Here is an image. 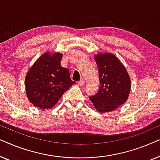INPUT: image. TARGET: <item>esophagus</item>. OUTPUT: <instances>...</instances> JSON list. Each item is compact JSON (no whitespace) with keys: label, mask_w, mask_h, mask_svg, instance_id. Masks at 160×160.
Returning <instances> with one entry per match:
<instances>
[{"label":"esophagus","mask_w":160,"mask_h":160,"mask_svg":"<svg viewBox=\"0 0 160 160\" xmlns=\"http://www.w3.org/2000/svg\"><path fill=\"white\" fill-rule=\"evenodd\" d=\"M78 85H80V86H84V84H85V82H84V78H82V79H81L79 82H78Z\"/></svg>","instance_id":"esophagus-1"}]
</instances>
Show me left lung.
Segmentation results:
<instances>
[{"label":"left lung","instance_id":"8db88e82","mask_svg":"<svg viewBox=\"0 0 160 160\" xmlns=\"http://www.w3.org/2000/svg\"><path fill=\"white\" fill-rule=\"evenodd\" d=\"M95 60L100 87L97 94L89 99L98 112H110L128 99L131 89L130 76L124 65L112 53H98L95 55Z\"/></svg>","mask_w":160,"mask_h":160}]
</instances>
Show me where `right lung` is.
I'll return each instance as SVG.
<instances>
[{
	"label": "right lung",
	"instance_id": "add662e5",
	"mask_svg": "<svg viewBox=\"0 0 160 160\" xmlns=\"http://www.w3.org/2000/svg\"><path fill=\"white\" fill-rule=\"evenodd\" d=\"M62 54H43L32 65L25 76L26 95L37 108H53L63 93L76 82L70 78L68 69L61 66Z\"/></svg>",
	"mask_w": 160,
	"mask_h": 160
}]
</instances>
